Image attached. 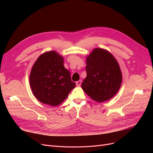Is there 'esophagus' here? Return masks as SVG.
<instances>
[{"label": "esophagus", "mask_w": 153, "mask_h": 153, "mask_svg": "<svg viewBox=\"0 0 153 153\" xmlns=\"http://www.w3.org/2000/svg\"><path fill=\"white\" fill-rule=\"evenodd\" d=\"M81 82H82L81 80H79V81H77V82H76V85H77V86H79L81 85Z\"/></svg>", "instance_id": "esophagus-1"}]
</instances>
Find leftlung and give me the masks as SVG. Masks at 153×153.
I'll list each match as a JSON object with an SVG mask.
<instances>
[{
  "mask_svg": "<svg viewBox=\"0 0 153 153\" xmlns=\"http://www.w3.org/2000/svg\"><path fill=\"white\" fill-rule=\"evenodd\" d=\"M86 71L87 76L81 87L93 100L107 101L120 90L121 71L116 58L108 51L94 49L86 58Z\"/></svg>",
  "mask_w": 153,
  "mask_h": 153,
  "instance_id": "1",
  "label": "left lung"
}]
</instances>
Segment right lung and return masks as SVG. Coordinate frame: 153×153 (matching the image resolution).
<instances>
[{"label":"right lung","mask_w":153,"mask_h":153,"mask_svg":"<svg viewBox=\"0 0 153 153\" xmlns=\"http://www.w3.org/2000/svg\"><path fill=\"white\" fill-rule=\"evenodd\" d=\"M33 95L44 104H60L76 86L71 72L63 66V58L55 51L44 53L33 64L30 74Z\"/></svg>","instance_id":"add662e5"}]
</instances>
